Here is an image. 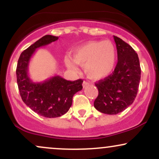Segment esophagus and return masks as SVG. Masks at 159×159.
<instances>
[{
  "label": "esophagus",
  "mask_w": 159,
  "mask_h": 159,
  "mask_svg": "<svg viewBox=\"0 0 159 159\" xmlns=\"http://www.w3.org/2000/svg\"><path fill=\"white\" fill-rule=\"evenodd\" d=\"M89 84V83L87 81H84V82H83V87H85L87 85H88Z\"/></svg>",
  "instance_id": "34e87169"
}]
</instances>
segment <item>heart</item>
Listing matches in <instances>:
<instances>
[{"mask_svg":"<svg viewBox=\"0 0 159 159\" xmlns=\"http://www.w3.org/2000/svg\"><path fill=\"white\" fill-rule=\"evenodd\" d=\"M72 60L84 67L86 74L90 78L102 79L108 76L114 70L116 62V48L108 40L87 42L75 49ZM73 61L69 57H66L65 63L67 66L76 70Z\"/></svg>","mask_w":159,"mask_h":159,"instance_id":"1","label":"heart"}]
</instances>
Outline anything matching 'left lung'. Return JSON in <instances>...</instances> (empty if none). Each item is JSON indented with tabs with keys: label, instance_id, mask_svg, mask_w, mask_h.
Segmentation results:
<instances>
[{
	"label": "left lung",
	"instance_id": "obj_1",
	"mask_svg": "<svg viewBox=\"0 0 159 159\" xmlns=\"http://www.w3.org/2000/svg\"><path fill=\"white\" fill-rule=\"evenodd\" d=\"M114 39L118 59L114 71L95 84L98 95L94 107L106 114H117L132 105L138 93L141 73L135 51L117 36H114Z\"/></svg>",
	"mask_w": 159,
	"mask_h": 159
}]
</instances>
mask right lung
Masks as SVG:
<instances>
[{"mask_svg":"<svg viewBox=\"0 0 159 159\" xmlns=\"http://www.w3.org/2000/svg\"><path fill=\"white\" fill-rule=\"evenodd\" d=\"M58 39V36L45 35L21 53L18 61L16 77L22 101L36 114L48 118L65 114L72 104L73 96L81 90L83 80L67 81L56 75L39 83L28 76V65L36 49Z\"/></svg>","mask_w":159,"mask_h":159,"instance_id":"add662e5","label":"right lung"}]
</instances>
